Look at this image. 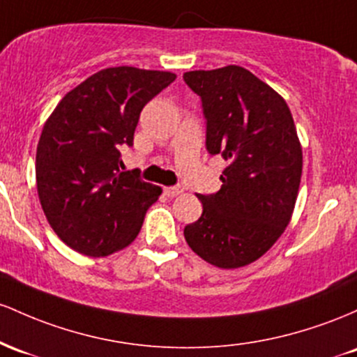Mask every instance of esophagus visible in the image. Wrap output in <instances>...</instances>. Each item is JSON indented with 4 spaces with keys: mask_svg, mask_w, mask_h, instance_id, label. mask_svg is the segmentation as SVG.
<instances>
[{
    "mask_svg": "<svg viewBox=\"0 0 357 357\" xmlns=\"http://www.w3.org/2000/svg\"><path fill=\"white\" fill-rule=\"evenodd\" d=\"M163 192H165L167 197H177V195L182 194L183 189H182V187H165Z\"/></svg>",
    "mask_w": 357,
    "mask_h": 357,
    "instance_id": "1",
    "label": "esophagus"
}]
</instances>
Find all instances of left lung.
<instances>
[{
    "instance_id": "obj_1",
    "label": "left lung",
    "mask_w": 357,
    "mask_h": 357,
    "mask_svg": "<svg viewBox=\"0 0 357 357\" xmlns=\"http://www.w3.org/2000/svg\"><path fill=\"white\" fill-rule=\"evenodd\" d=\"M183 81L202 99L206 146L227 162L221 190L199 194L202 215L183 229L194 253L231 270L261 258L294 214L302 145L285 99L250 70H192Z\"/></svg>"
}]
</instances>
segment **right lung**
Here are the masks:
<instances>
[{
  "mask_svg": "<svg viewBox=\"0 0 357 357\" xmlns=\"http://www.w3.org/2000/svg\"><path fill=\"white\" fill-rule=\"evenodd\" d=\"M177 75L136 67L96 72L67 92L37 146V190L55 234L77 253L99 258L135 241L162 189L123 172L139 113Z\"/></svg>",
  "mask_w": 357,
  "mask_h": 357,
  "instance_id": "add662e5",
  "label": "right lung"
}]
</instances>
